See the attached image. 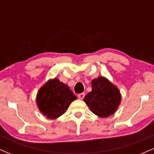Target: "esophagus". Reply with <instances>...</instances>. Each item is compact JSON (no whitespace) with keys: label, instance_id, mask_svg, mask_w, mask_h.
<instances>
[{"label":"esophagus","instance_id":"34e87169","mask_svg":"<svg viewBox=\"0 0 154 154\" xmlns=\"http://www.w3.org/2000/svg\"><path fill=\"white\" fill-rule=\"evenodd\" d=\"M77 96H78L79 99L82 100L83 98H84V97H85V93H80V94H78V95H77Z\"/></svg>","mask_w":154,"mask_h":154}]
</instances>
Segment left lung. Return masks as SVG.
<instances>
[{"label": "left lung", "instance_id": "left-lung-1", "mask_svg": "<svg viewBox=\"0 0 154 154\" xmlns=\"http://www.w3.org/2000/svg\"><path fill=\"white\" fill-rule=\"evenodd\" d=\"M91 84L92 91L85 95L84 101L92 112L102 118L114 114L122 100L118 88L102 76L93 79Z\"/></svg>", "mask_w": 154, "mask_h": 154}]
</instances>
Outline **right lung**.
<instances>
[{"instance_id": "1", "label": "right lung", "mask_w": 154, "mask_h": 154, "mask_svg": "<svg viewBox=\"0 0 154 154\" xmlns=\"http://www.w3.org/2000/svg\"><path fill=\"white\" fill-rule=\"evenodd\" d=\"M77 96L67 85L56 77L49 79L40 88L36 97V103L40 112L48 119H55L66 112Z\"/></svg>"}]
</instances>
